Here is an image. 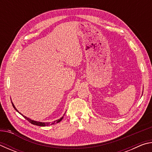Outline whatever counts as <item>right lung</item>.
I'll return each mask as SVG.
<instances>
[{
    "label": "right lung",
    "mask_w": 152,
    "mask_h": 152,
    "mask_svg": "<svg viewBox=\"0 0 152 152\" xmlns=\"http://www.w3.org/2000/svg\"><path fill=\"white\" fill-rule=\"evenodd\" d=\"M12 107H14V109L16 110L17 112H19L17 110V109H16V108H15V107L14 106V104H13V103H12ZM20 114H21V113H20ZM21 115L25 118V119H26L29 123H31V124L37 125V126H41V127H45V126H49V125H53V124H54V123H58L59 122H60L62 120V119H63V117H61V119H58V120H56V121H53L52 123H51V122L50 123H42V122H39V121H33V120L30 119H29V118H27V117H25V116H24V115H23L22 114H21Z\"/></svg>",
    "instance_id": "add662e5"
}]
</instances>
